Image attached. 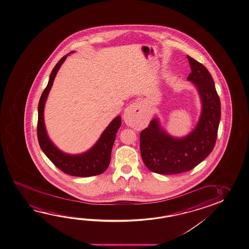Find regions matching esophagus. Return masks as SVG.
Wrapping results in <instances>:
<instances>
[{"label": "esophagus", "instance_id": "obj_1", "mask_svg": "<svg viewBox=\"0 0 249 249\" xmlns=\"http://www.w3.org/2000/svg\"><path fill=\"white\" fill-rule=\"evenodd\" d=\"M142 113V104L141 101H136L131 104L124 113L125 119L139 118Z\"/></svg>", "mask_w": 249, "mask_h": 249}]
</instances>
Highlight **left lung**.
I'll list each match as a JSON object with an SVG mask.
<instances>
[{"mask_svg":"<svg viewBox=\"0 0 249 249\" xmlns=\"http://www.w3.org/2000/svg\"><path fill=\"white\" fill-rule=\"evenodd\" d=\"M192 72L188 80L197 87L202 112L197 126L187 137L177 139L166 134L159 120L151 121L141 131V153L149 170L162 175L187 172L194 169L213 152L221 118V104L213 77L206 67L187 56Z\"/></svg>","mask_w":249,"mask_h":249,"instance_id":"8db88e82","label":"left lung"}]
</instances>
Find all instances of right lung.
Masks as SVG:
<instances>
[{
	"mask_svg": "<svg viewBox=\"0 0 249 249\" xmlns=\"http://www.w3.org/2000/svg\"><path fill=\"white\" fill-rule=\"evenodd\" d=\"M67 56L68 54L64 55L58 61L56 65L54 66L50 76L47 87L44 89L42 96L40 97L38 103V119L36 126L37 140L40 147L43 150L44 154L62 172L72 177H93L104 173L108 168L110 162L112 147L115 142L116 133L122 124V119L120 115L115 117L102 134L101 137L97 141V143L94 144L93 147L83 154H65L54 146L48 137L45 130L43 122V108L55 75Z\"/></svg>",
	"mask_w": 249,
	"mask_h": 249,
	"instance_id": "obj_1",
	"label": "right lung"
}]
</instances>
